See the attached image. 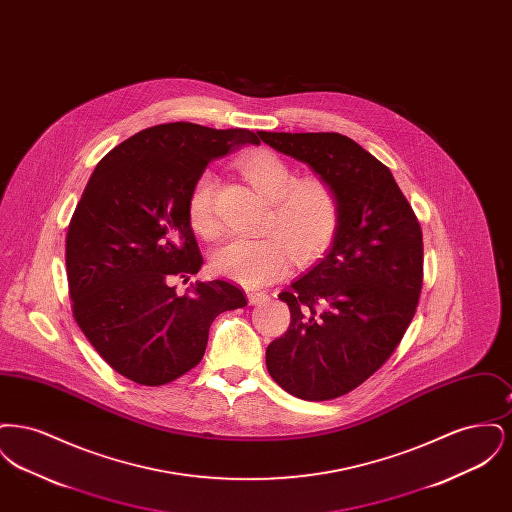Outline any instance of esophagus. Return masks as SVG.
Instances as JSON below:
<instances>
[{"mask_svg": "<svg viewBox=\"0 0 512 512\" xmlns=\"http://www.w3.org/2000/svg\"><path fill=\"white\" fill-rule=\"evenodd\" d=\"M267 297L268 295L265 292H255V290H249V292H247V299H249L251 305H257V303L265 301Z\"/></svg>", "mask_w": 512, "mask_h": 512, "instance_id": "1", "label": "esophagus"}]
</instances>
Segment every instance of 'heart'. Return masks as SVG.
<instances>
[{"label": "heart", "mask_w": 512, "mask_h": 512, "mask_svg": "<svg viewBox=\"0 0 512 512\" xmlns=\"http://www.w3.org/2000/svg\"><path fill=\"white\" fill-rule=\"evenodd\" d=\"M238 167L245 180L270 201L263 224L268 234L220 245L211 259L219 276L245 288L265 286L288 270L290 257L297 265H309L334 245L341 228V199L326 178H297L292 165L272 151L251 153ZM217 188L215 172H199L186 201L190 226L205 240H215L222 232Z\"/></svg>", "instance_id": "obj_1"}]
</instances>
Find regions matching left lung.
Wrapping results in <instances>:
<instances>
[{"instance_id":"obj_1","label":"left lung","mask_w":512,"mask_h":512,"mask_svg":"<svg viewBox=\"0 0 512 512\" xmlns=\"http://www.w3.org/2000/svg\"><path fill=\"white\" fill-rule=\"evenodd\" d=\"M307 163L340 195L330 253L278 297L292 322L267 347L282 390L307 401L345 395L384 365L413 320L424 280L420 222L390 169L338 132H257Z\"/></svg>"}]
</instances>
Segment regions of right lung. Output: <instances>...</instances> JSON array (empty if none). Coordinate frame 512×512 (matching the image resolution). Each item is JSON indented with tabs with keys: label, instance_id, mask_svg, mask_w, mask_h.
I'll return each mask as SVG.
<instances>
[{
	"label": "right lung",
	"instance_id": "right-lung-1",
	"mask_svg": "<svg viewBox=\"0 0 512 512\" xmlns=\"http://www.w3.org/2000/svg\"><path fill=\"white\" fill-rule=\"evenodd\" d=\"M244 144H259L257 134L151 126L99 161L74 209L65 247L74 320L101 359L136 384L163 386L192 370L213 320L247 305L226 280L195 282L184 295L172 286L203 265L186 213L195 178Z\"/></svg>",
	"mask_w": 512,
	"mask_h": 512
}]
</instances>
